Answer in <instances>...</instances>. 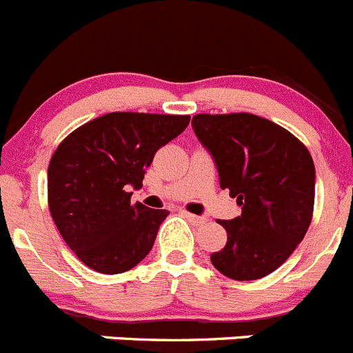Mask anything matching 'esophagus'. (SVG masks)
<instances>
[{
  "label": "esophagus",
  "instance_id": "34e87169",
  "mask_svg": "<svg viewBox=\"0 0 353 353\" xmlns=\"http://www.w3.org/2000/svg\"><path fill=\"white\" fill-rule=\"evenodd\" d=\"M183 216L186 217L188 221L192 223V225H203L205 223V217H200L195 216V214H190V212H183Z\"/></svg>",
  "mask_w": 353,
  "mask_h": 353
}]
</instances>
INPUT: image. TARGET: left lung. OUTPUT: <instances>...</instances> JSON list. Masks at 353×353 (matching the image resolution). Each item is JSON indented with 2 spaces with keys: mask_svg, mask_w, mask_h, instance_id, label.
<instances>
[{
  "mask_svg": "<svg viewBox=\"0 0 353 353\" xmlns=\"http://www.w3.org/2000/svg\"><path fill=\"white\" fill-rule=\"evenodd\" d=\"M192 125L216 161L221 188L242 207L235 219L219 221L228 240L210 261L233 281L266 276L292 254L312 223V154L284 127L251 113L195 114Z\"/></svg>",
  "mask_w": 353,
  "mask_h": 353,
  "instance_id": "obj_1",
  "label": "left lung"
}]
</instances>
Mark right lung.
<instances>
[{"label": "right lung", "instance_id": "obj_1", "mask_svg": "<svg viewBox=\"0 0 353 353\" xmlns=\"http://www.w3.org/2000/svg\"><path fill=\"white\" fill-rule=\"evenodd\" d=\"M188 114L108 113L71 132L48 165V207L71 251L99 273L127 272L153 247L169 210L130 203L154 153Z\"/></svg>", "mask_w": 353, "mask_h": 353}]
</instances>
